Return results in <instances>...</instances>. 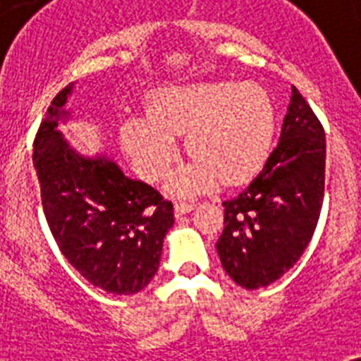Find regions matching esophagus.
Returning a JSON list of instances; mask_svg holds the SVG:
<instances>
[{"mask_svg":"<svg viewBox=\"0 0 361 361\" xmlns=\"http://www.w3.org/2000/svg\"><path fill=\"white\" fill-rule=\"evenodd\" d=\"M192 209H195V202H176L174 206V212L178 217L189 214V212H192Z\"/></svg>","mask_w":361,"mask_h":361,"instance_id":"esophagus-1","label":"esophagus"}]
</instances>
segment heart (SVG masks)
I'll return each instance as SVG.
<instances>
[{
    "instance_id": "b5f03b06",
    "label": "heart",
    "mask_w": 361,
    "mask_h": 361,
    "mask_svg": "<svg viewBox=\"0 0 361 361\" xmlns=\"http://www.w3.org/2000/svg\"><path fill=\"white\" fill-rule=\"evenodd\" d=\"M187 133L192 161L176 170L169 189L195 195L214 185L238 183L268 157L275 133V106L257 82H197L170 86L149 101L147 116L121 121L120 138L142 178L159 181L180 155L178 135Z\"/></svg>"
}]
</instances>
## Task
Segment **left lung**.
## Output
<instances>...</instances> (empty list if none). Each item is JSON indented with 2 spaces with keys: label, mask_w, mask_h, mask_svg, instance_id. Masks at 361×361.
<instances>
[{
  "label": "left lung",
  "mask_w": 361,
  "mask_h": 361,
  "mask_svg": "<svg viewBox=\"0 0 361 361\" xmlns=\"http://www.w3.org/2000/svg\"><path fill=\"white\" fill-rule=\"evenodd\" d=\"M326 136L296 87L277 146L260 174L223 202L221 264L236 285L255 290L288 271L309 245L324 198Z\"/></svg>",
  "instance_id": "left-lung-1"
}]
</instances>
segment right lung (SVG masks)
<instances>
[{
	"instance_id": "add662e5",
	"label": "right lung",
	"mask_w": 361,
	"mask_h": 361,
	"mask_svg": "<svg viewBox=\"0 0 361 361\" xmlns=\"http://www.w3.org/2000/svg\"><path fill=\"white\" fill-rule=\"evenodd\" d=\"M71 84L56 95L33 144L48 226L78 274L110 294L140 292L157 274L174 208L123 174L106 153L84 155L58 129L73 120Z\"/></svg>"
}]
</instances>
